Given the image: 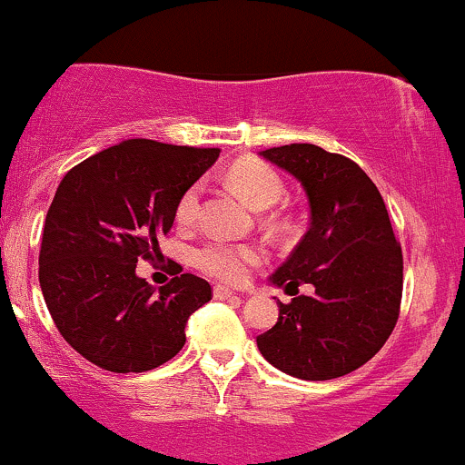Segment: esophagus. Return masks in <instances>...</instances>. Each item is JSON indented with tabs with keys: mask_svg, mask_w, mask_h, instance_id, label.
Here are the masks:
<instances>
[{
	"mask_svg": "<svg viewBox=\"0 0 465 465\" xmlns=\"http://www.w3.org/2000/svg\"><path fill=\"white\" fill-rule=\"evenodd\" d=\"M213 296H215L217 300H231V298H239L237 293L232 292V289L223 287V285H215V289H213Z\"/></svg>",
	"mask_w": 465,
	"mask_h": 465,
	"instance_id": "obj_1",
	"label": "esophagus"
}]
</instances>
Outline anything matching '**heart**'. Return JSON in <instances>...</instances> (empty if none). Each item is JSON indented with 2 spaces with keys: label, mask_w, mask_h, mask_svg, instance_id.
I'll return each mask as SVG.
<instances>
[{
  "label": "heart",
  "mask_w": 465,
  "mask_h": 465,
  "mask_svg": "<svg viewBox=\"0 0 465 465\" xmlns=\"http://www.w3.org/2000/svg\"><path fill=\"white\" fill-rule=\"evenodd\" d=\"M226 183L245 204L261 211L281 200L285 184L270 165L261 161H239L228 169ZM200 209V184L191 187L176 202V222L191 226ZM263 261L259 248L248 243L211 242L193 252V265L206 276L228 285H242L248 281L250 270Z\"/></svg>",
  "instance_id": "1"
}]
</instances>
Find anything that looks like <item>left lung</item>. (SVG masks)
Listing matches in <instances>:
<instances>
[{
  "instance_id": "obj_1",
  "label": "left lung",
  "mask_w": 465,
  "mask_h": 465,
  "mask_svg": "<svg viewBox=\"0 0 465 465\" xmlns=\"http://www.w3.org/2000/svg\"><path fill=\"white\" fill-rule=\"evenodd\" d=\"M302 184L309 231L270 282L282 287L278 322L256 346L274 368L302 381L351 374L383 348L402 298V252L379 189L357 163L313 143L259 152ZM309 282L313 297H298Z\"/></svg>"
}]
</instances>
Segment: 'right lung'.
Listing matches in <instances>:
<instances>
[{
  "label": "right lung",
  "instance_id": "obj_1",
  "mask_svg": "<svg viewBox=\"0 0 465 465\" xmlns=\"http://www.w3.org/2000/svg\"><path fill=\"white\" fill-rule=\"evenodd\" d=\"M217 156V147L128 139L60 180L38 282L60 335L91 363L147 372L183 351L189 315L209 302L211 285L180 274L156 289L136 276V261L161 252L158 237L172 231L178 198Z\"/></svg>",
  "mask_w": 465,
  "mask_h": 465
}]
</instances>
